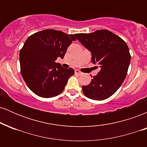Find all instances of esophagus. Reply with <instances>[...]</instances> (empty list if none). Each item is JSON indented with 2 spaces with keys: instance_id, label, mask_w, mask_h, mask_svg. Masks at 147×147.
<instances>
[{
  "instance_id": "esophagus-1",
  "label": "esophagus",
  "mask_w": 147,
  "mask_h": 147,
  "mask_svg": "<svg viewBox=\"0 0 147 147\" xmlns=\"http://www.w3.org/2000/svg\"><path fill=\"white\" fill-rule=\"evenodd\" d=\"M75 74H77V75H82V72L81 71H79V70H75Z\"/></svg>"
}]
</instances>
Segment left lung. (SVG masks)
Listing matches in <instances>:
<instances>
[{"label": "left lung", "mask_w": 147, "mask_h": 147, "mask_svg": "<svg viewBox=\"0 0 147 147\" xmlns=\"http://www.w3.org/2000/svg\"><path fill=\"white\" fill-rule=\"evenodd\" d=\"M75 36L91 52L92 63L100 68L90 84L82 86L84 94L94 100L109 98L120 87L127 75L131 61L129 47L120 37L106 30Z\"/></svg>", "instance_id": "1"}]
</instances>
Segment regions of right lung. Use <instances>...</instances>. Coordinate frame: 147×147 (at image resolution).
I'll return each mask as SVG.
<instances>
[{
  "instance_id": "add662e5",
  "label": "right lung",
  "mask_w": 147,
  "mask_h": 147,
  "mask_svg": "<svg viewBox=\"0 0 147 147\" xmlns=\"http://www.w3.org/2000/svg\"><path fill=\"white\" fill-rule=\"evenodd\" d=\"M75 40L74 35L55 30H42L28 37L20 51V65L22 77L34 93L50 98L63 90L75 71L55 61L63 58Z\"/></svg>"
}]
</instances>
